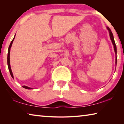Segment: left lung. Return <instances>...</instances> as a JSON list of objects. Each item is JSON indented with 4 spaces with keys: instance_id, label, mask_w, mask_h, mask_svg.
Here are the masks:
<instances>
[{
    "instance_id": "1",
    "label": "left lung",
    "mask_w": 124,
    "mask_h": 124,
    "mask_svg": "<svg viewBox=\"0 0 124 124\" xmlns=\"http://www.w3.org/2000/svg\"><path fill=\"white\" fill-rule=\"evenodd\" d=\"M107 28L109 31V36H110V38L111 41H112V43L113 44V46H114V51H115V54H116V58H115V64L116 65V62H117V58H116V44H115V41H114V37H113V33L112 32V31L110 29V28H109V27H107Z\"/></svg>"
}]
</instances>
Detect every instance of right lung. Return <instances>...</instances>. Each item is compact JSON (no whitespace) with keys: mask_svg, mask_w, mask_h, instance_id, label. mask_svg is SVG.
Segmentation results:
<instances>
[{"mask_svg":"<svg viewBox=\"0 0 124 124\" xmlns=\"http://www.w3.org/2000/svg\"><path fill=\"white\" fill-rule=\"evenodd\" d=\"M16 35V34H15ZM15 35L14 39H12V40L11 41V43H10V44L9 45V49H8V68H9V70L10 72V74H11V76L12 77V78L14 79V75L13 74H12V70H11V67H10V49H11V46L12 44V43H13L14 41V40L15 39ZM22 87L23 88H25V89H33L31 87H29L28 86H22Z\"/></svg>","mask_w":124,"mask_h":124,"instance_id":"right-lung-1","label":"right lung"}]
</instances>
